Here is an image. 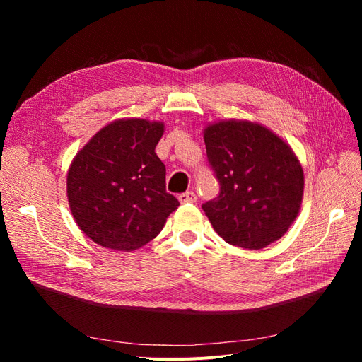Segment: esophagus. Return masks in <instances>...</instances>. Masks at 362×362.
I'll return each instance as SVG.
<instances>
[{
    "label": "esophagus",
    "mask_w": 362,
    "mask_h": 362,
    "mask_svg": "<svg viewBox=\"0 0 362 362\" xmlns=\"http://www.w3.org/2000/svg\"><path fill=\"white\" fill-rule=\"evenodd\" d=\"M178 199L181 204H192L196 202V194L193 192H185L178 196Z\"/></svg>",
    "instance_id": "1"
}]
</instances>
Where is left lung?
<instances>
[{
	"label": "left lung",
	"mask_w": 362,
	"mask_h": 362,
	"mask_svg": "<svg viewBox=\"0 0 362 362\" xmlns=\"http://www.w3.org/2000/svg\"><path fill=\"white\" fill-rule=\"evenodd\" d=\"M206 157L221 193L202 205L214 231L243 249H262L299 214L305 177L286 140L259 122L223 119L204 128Z\"/></svg>",
	"instance_id": "8db88e82"
}]
</instances>
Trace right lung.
I'll list each match as a JSON object with an SVG mask.
<instances>
[{"instance_id":"add662e5","label":"right lung","mask_w":362,"mask_h":362,"mask_svg":"<svg viewBox=\"0 0 362 362\" xmlns=\"http://www.w3.org/2000/svg\"><path fill=\"white\" fill-rule=\"evenodd\" d=\"M164 122L122 117L76 152L66 177L75 223L92 242L131 252L156 238L180 202L156 154Z\"/></svg>"}]
</instances>
